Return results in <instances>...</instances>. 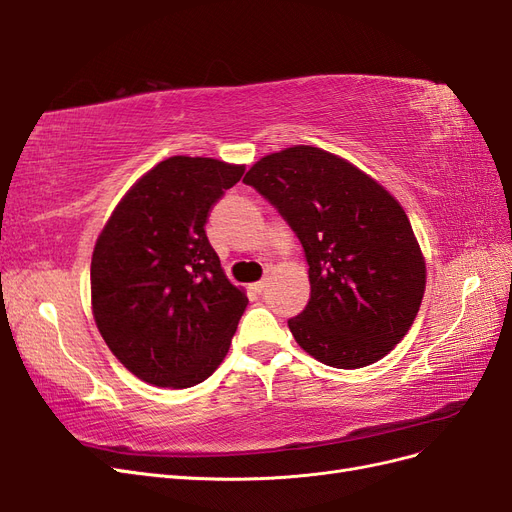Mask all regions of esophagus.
Returning a JSON list of instances; mask_svg holds the SVG:
<instances>
[{"label":"esophagus","instance_id":"obj_1","mask_svg":"<svg viewBox=\"0 0 512 512\" xmlns=\"http://www.w3.org/2000/svg\"><path fill=\"white\" fill-rule=\"evenodd\" d=\"M265 286H267V282H262V280H260V282H256V284H252V286H250V288H252V290H254V292H256V294H260V292H262V290H265Z\"/></svg>","mask_w":512,"mask_h":512}]
</instances>
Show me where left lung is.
Wrapping results in <instances>:
<instances>
[{"label":"left lung","instance_id":"8db88e82","mask_svg":"<svg viewBox=\"0 0 512 512\" xmlns=\"http://www.w3.org/2000/svg\"><path fill=\"white\" fill-rule=\"evenodd\" d=\"M243 183L303 245L312 294L288 320L297 344L337 369L389 354L412 327L427 277L404 207L348 160L309 145L258 160Z\"/></svg>","mask_w":512,"mask_h":512}]
</instances>
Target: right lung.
I'll use <instances>...</instances> for the list:
<instances>
[{
  "label": "right lung",
  "instance_id": "obj_1",
  "mask_svg": "<svg viewBox=\"0 0 512 512\" xmlns=\"http://www.w3.org/2000/svg\"><path fill=\"white\" fill-rule=\"evenodd\" d=\"M243 164L173 156L119 200L91 256V309L106 346L136 378L188 389L207 380L247 307L205 224Z\"/></svg>",
  "mask_w": 512,
  "mask_h": 512
}]
</instances>
